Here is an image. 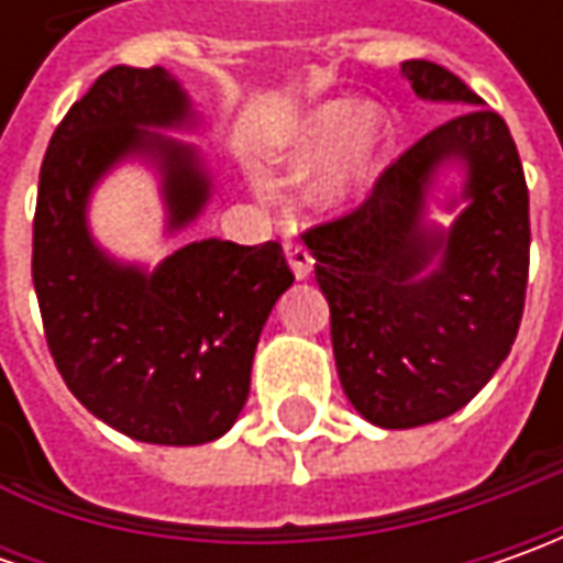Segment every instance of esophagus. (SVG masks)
I'll return each instance as SVG.
<instances>
[{
  "instance_id": "1",
  "label": "esophagus",
  "mask_w": 563,
  "mask_h": 563,
  "mask_svg": "<svg viewBox=\"0 0 563 563\" xmlns=\"http://www.w3.org/2000/svg\"><path fill=\"white\" fill-rule=\"evenodd\" d=\"M285 256H288V266H291L297 282L310 278V272H313V256H310V250L303 247V244H297V241H285Z\"/></svg>"
}]
</instances>
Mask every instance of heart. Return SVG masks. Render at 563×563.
I'll return each mask as SVG.
<instances>
[{"instance_id": "1", "label": "heart", "mask_w": 563, "mask_h": 563, "mask_svg": "<svg viewBox=\"0 0 563 563\" xmlns=\"http://www.w3.org/2000/svg\"><path fill=\"white\" fill-rule=\"evenodd\" d=\"M391 143V121L382 109L357 99H325L278 131L269 146V165L291 181L319 168L313 206L322 212H344L378 185Z\"/></svg>"}]
</instances>
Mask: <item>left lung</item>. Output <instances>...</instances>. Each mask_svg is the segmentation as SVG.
I'll return each mask as SVG.
<instances>
[{"instance_id": "1", "label": "left lung", "mask_w": 563, "mask_h": 563, "mask_svg": "<svg viewBox=\"0 0 563 563\" xmlns=\"http://www.w3.org/2000/svg\"><path fill=\"white\" fill-rule=\"evenodd\" d=\"M400 75L457 115L385 168L357 212L303 234L332 310L341 388L363 420L417 429L457 413L510 354L530 272V194L498 112L435 62ZM462 190L428 219L441 175Z\"/></svg>"}]
</instances>
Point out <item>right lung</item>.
I'll return each mask as SVG.
<instances>
[{
  "mask_svg": "<svg viewBox=\"0 0 563 563\" xmlns=\"http://www.w3.org/2000/svg\"><path fill=\"white\" fill-rule=\"evenodd\" d=\"M200 115L165 68H109L55 128L40 168L33 288L65 385L97 420L150 444L225 435L250 395L272 307L294 285L275 241L203 238L159 266L124 263L90 231V200L119 165L159 178L165 234L212 200V172L190 134Z\"/></svg>",
  "mask_w": 563,
  "mask_h": 563,
  "instance_id": "obj_1",
  "label": "right lung"
}]
</instances>
